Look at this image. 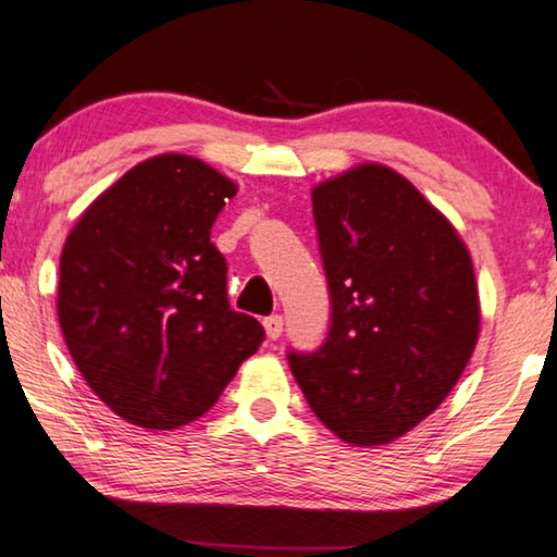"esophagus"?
<instances>
[{
    "label": "esophagus",
    "mask_w": 557,
    "mask_h": 557,
    "mask_svg": "<svg viewBox=\"0 0 557 557\" xmlns=\"http://www.w3.org/2000/svg\"><path fill=\"white\" fill-rule=\"evenodd\" d=\"M264 331H268L270 341H277L282 335V315H270L264 318Z\"/></svg>",
    "instance_id": "34e87169"
}]
</instances>
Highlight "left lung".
<instances>
[{"mask_svg": "<svg viewBox=\"0 0 557 557\" xmlns=\"http://www.w3.org/2000/svg\"><path fill=\"white\" fill-rule=\"evenodd\" d=\"M331 325L287 360L315 417L343 442H394L459 381L480 333L472 260L417 186L363 163L312 189Z\"/></svg>", "mask_w": 557, "mask_h": 557, "instance_id": "1", "label": "left lung"}]
</instances>
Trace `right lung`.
I'll list each match as a JSON object with an SVG mask.
<instances>
[{"label":"right lung","mask_w":557,"mask_h":557,"mask_svg":"<svg viewBox=\"0 0 557 557\" xmlns=\"http://www.w3.org/2000/svg\"><path fill=\"white\" fill-rule=\"evenodd\" d=\"M234 194L203 161L163 153L121 176L70 232L62 335L88 386L131 424L199 419L262 346L260 320L226 300V260L211 245Z\"/></svg>","instance_id":"right-lung-1"}]
</instances>
